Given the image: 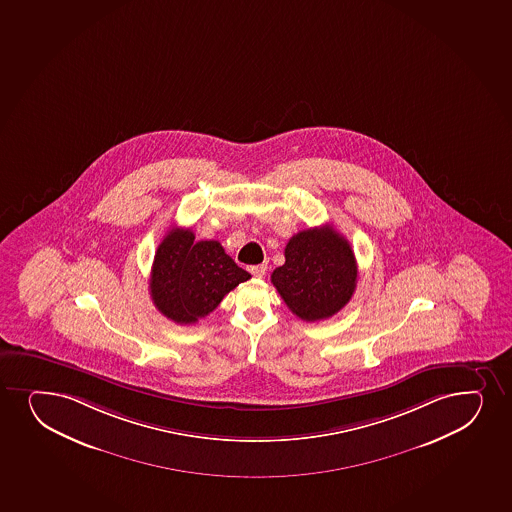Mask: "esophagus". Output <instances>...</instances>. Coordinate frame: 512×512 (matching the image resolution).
<instances>
[{
    "label": "esophagus",
    "instance_id": "esophagus-1",
    "mask_svg": "<svg viewBox=\"0 0 512 512\" xmlns=\"http://www.w3.org/2000/svg\"><path fill=\"white\" fill-rule=\"evenodd\" d=\"M249 273H251L253 277L261 278L266 273V265L249 266Z\"/></svg>",
    "mask_w": 512,
    "mask_h": 512
}]
</instances>
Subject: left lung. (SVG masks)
<instances>
[{
	"label": "left lung",
	"mask_w": 512,
	"mask_h": 512,
	"mask_svg": "<svg viewBox=\"0 0 512 512\" xmlns=\"http://www.w3.org/2000/svg\"><path fill=\"white\" fill-rule=\"evenodd\" d=\"M352 246L329 225L302 230L285 247V265L271 273L283 302L302 321H321L347 306L357 287Z\"/></svg>",
	"instance_id": "8db88e82"
}]
</instances>
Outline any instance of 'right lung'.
<instances>
[{"label":"right lung","mask_w":512,"mask_h":512,"mask_svg":"<svg viewBox=\"0 0 512 512\" xmlns=\"http://www.w3.org/2000/svg\"><path fill=\"white\" fill-rule=\"evenodd\" d=\"M249 278L220 242H196L193 230L172 227L153 258L150 295L165 318L193 324Z\"/></svg>","instance_id":"add662e5"}]
</instances>
